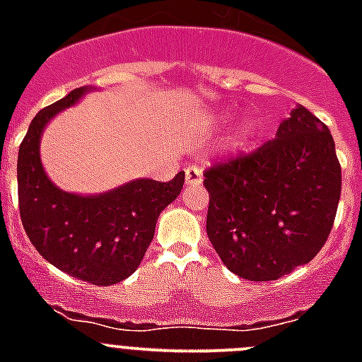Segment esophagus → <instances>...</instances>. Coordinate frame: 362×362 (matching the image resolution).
<instances>
[{
	"instance_id": "34e87169",
	"label": "esophagus",
	"mask_w": 362,
	"mask_h": 362,
	"mask_svg": "<svg viewBox=\"0 0 362 362\" xmlns=\"http://www.w3.org/2000/svg\"><path fill=\"white\" fill-rule=\"evenodd\" d=\"M185 179H187V187H199L203 183V174L197 166H187L185 168Z\"/></svg>"
}]
</instances>
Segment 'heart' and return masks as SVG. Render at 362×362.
<instances>
[{
	"label": "heart",
	"instance_id": "1",
	"mask_svg": "<svg viewBox=\"0 0 362 362\" xmlns=\"http://www.w3.org/2000/svg\"><path fill=\"white\" fill-rule=\"evenodd\" d=\"M241 132H243V136H246V134L250 132V124H248V123L243 124V130H241Z\"/></svg>",
	"mask_w": 362,
	"mask_h": 362
}]
</instances>
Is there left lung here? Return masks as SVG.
<instances>
[{
	"label": "left lung",
	"instance_id": "8db88e82",
	"mask_svg": "<svg viewBox=\"0 0 362 362\" xmlns=\"http://www.w3.org/2000/svg\"><path fill=\"white\" fill-rule=\"evenodd\" d=\"M203 175L209 239L243 279H279L310 263L330 235L341 165L328 127L303 105L274 141L216 161Z\"/></svg>",
	"mask_w": 362,
	"mask_h": 362
}]
</instances>
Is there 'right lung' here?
<instances>
[{
    "label": "right lung",
    "instance_id": "obj_1",
    "mask_svg": "<svg viewBox=\"0 0 362 362\" xmlns=\"http://www.w3.org/2000/svg\"><path fill=\"white\" fill-rule=\"evenodd\" d=\"M85 92V86L69 92L32 119L18 156L19 216L30 243L50 264L85 283L110 286L139 267L159 214L183 188L185 172L166 183L137 179L88 197L50 183L40 159L41 132Z\"/></svg>",
    "mask_w": 362,
    "mask_h": 362
}]
</instances>
